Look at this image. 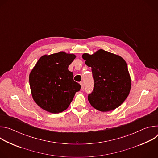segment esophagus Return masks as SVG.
Returning <instances> with one entry per match:
<instances>
[{
  "mask_svg": "<svg viewBox=\"0 0 158 158\" xmlns=\"http://www.w3.org/2000/svg\"><path fill=\"white\" fill-rule=\"evenodd\" d=\"M80 84H81V89H82V90H84V82H80Z\"/></svg>",
  "mask_w": 158,
  "mask_h": 158,
  "instance_id": "1",
  "label": "esophagus"
}]
</instances>
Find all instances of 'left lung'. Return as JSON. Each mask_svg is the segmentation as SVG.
Segmentation results:
<instances>
[{"label":"left lung","mask_w":158,"mask_h":158,"mask_svg":"<svg viewBox=\"0 0 158 158\" xmlns=\"http://www.w3.org/2000/svg\"><path fill=\"white\" fill-rule=\"evenodd\" d=\"M82 58L91 67L94 89L88 95V101L101 112L114 110L121 106L128 96L131 80L126 61L119 56L99 49Z\"/></svg>","instance_id":"8db88e82"}]
</instances>
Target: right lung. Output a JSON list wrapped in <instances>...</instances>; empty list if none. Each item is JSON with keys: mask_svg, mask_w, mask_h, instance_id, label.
I'll return each mask as SVG.
<instances>
[{"mask_svg": "<svg viewBox=\"0 0 158 158\" xmlns=\"http://www.w3.org/2000/svg\"><path fill=\"white\" fill-rule=\"evenodd\" d=\"M76 56L64 52L42 56L29 74L31 94L42 109L57 114L65 110L81 85L68 70Z\"/></svg>", "mask_w": 158, "mask_h": 158, "instance_id": "right-lung-1", "label": "right lung"}]
</instances>
